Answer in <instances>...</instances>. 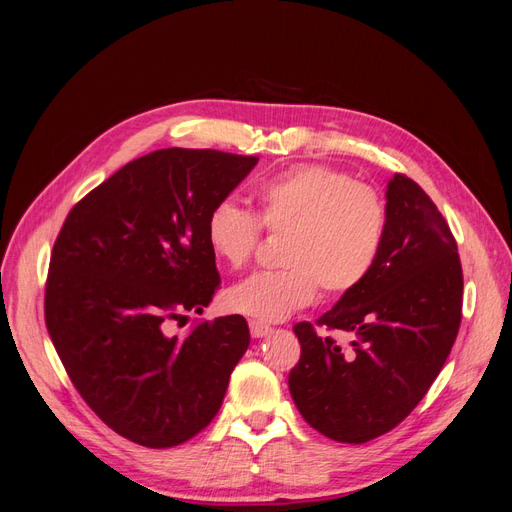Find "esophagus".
<instances>
[{"label":"esophagus","instance_id":"esophagus-1","mask_svg":"<svg viewBox=\"0 0 512 512\" xmlns=\"http://www.w3.org/2000/svg\"><path fill=\"white\" fill-rule=\"evenodd\" d=\"M250 333H252V337L260 339V337H267V335H271V333H273V329H271V327H267V324L258 322V320H250Z\"/></svg>","mask_w":512,"mask_h":512}]
</instances>
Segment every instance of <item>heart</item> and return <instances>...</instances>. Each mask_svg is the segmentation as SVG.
<instances>
[{
	"mask_svg": "<svg viewBox=\"0 0 512 512\" xmlns=\"http://www.w3.org/2000/svg\"><path fill=\"white\" fill-rule=\"evenodd\" d=\"M260 220L235 200H222L207 218V243L224 265L239 269L256 252L262 226L286 235L282 271H256L226 288V312L258 322H282L327 294L359 288L378 265L386 239L382 196L329 166H301L262 181Z\"/></svg>",
	"mask_w": 512,
	"mask_h": 512,
	"instance_id": "heart-1",
	"label": "heart"
}]
</instances>
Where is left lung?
Instances as JSON below:
<instances>
[{
    "label": "left lung",
    "instance_id": "8db88e82",
    "mask_svg": "<svg viewBox=\"0 0 512 512\" xmlns=\"http://www.w3.org/2000/svg\"><path fill=\"white\" fill-rule=\"evenodd\" d=\"M386 239L367 280L316 324L354 335L350 348L294 324L301 359L288 389L322 436L363 444L397 427L425 397L461 322L463 273L451 228L421 185H386Z\"/></svg>",
    "mask_w": 512,
    "mask_h": 512
}]
</instances>
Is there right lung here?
Masks as SVG:
<instances>
[{
  "mask_svg": "<svg viewBox=\"0 0 512 512\" xmlns=\"http://www.w3.org/2000/svg\"><path fill=\"white\" fill-rule=\"evenodd\" d=\"M258 158L215 149L147 153L91 190L55 241L44 320L72 384L102 421L147 448L194 438L218 414L250 346L243 316L170 333L220 288L211 209Z\"/></svg>",
  "mask_w": 512,
  "mask_h": 512,
  "instance_id": "right-lung-1",
  "label": "right lung"
}]
</instances>
